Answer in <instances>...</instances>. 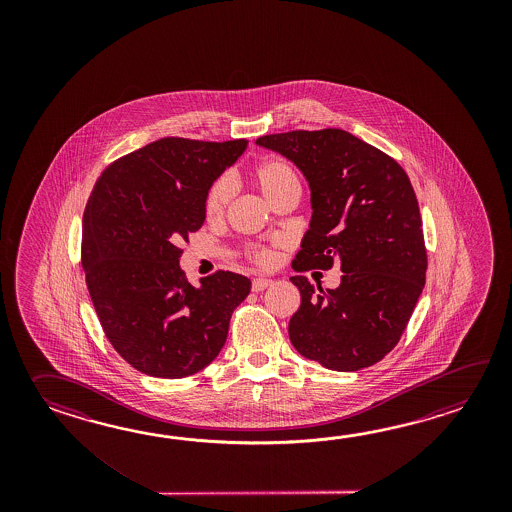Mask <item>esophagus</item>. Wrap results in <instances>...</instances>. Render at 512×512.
I'll return each instance as SVG.
<instances>
[{"instance_id":"34e87169","label":"esophagus","mask_w":512,"mask_h":512,"mask_svg":"<svg viewBox=\"0 0 512 512\" xmlns=\"http://www.w3.org/2000/svg\"><path fill=\"white\" fill-rule=\"evenodd\" d=\"M271 285L272 280H269V278H256V280L252 282V291H254V293H260V291L271 287Z\"/></svg>"}]
</instances>
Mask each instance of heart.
Returning <instances> with one entry per match:
<instances>
[{
  "mask_svg": "<svg viewBox=\"0 0 512 512\" xmlns=\"http://www.w3.org/2000/svg\"><path fill=\"white\" fill-rule=\"evenodd\" d=\"M252 181L260 188L261 194L271 201L272 197L282 194L289 188H298V175L294 172L293 166L283 161V159H265L254 166L252 170ZM230 197H232V185L229 179L221 177L214 185L208 188L207 197H205V214L208 218H219L227 210ZM254 260L258 263H269L271 261V252L256 251Z\"/></svg>",
  "mask_w": 512,
  "mask_h": 512,
  "instance_id": "obj_1",
  "label": "heart"
}]
</instances>
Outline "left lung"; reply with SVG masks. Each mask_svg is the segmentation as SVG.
Wrapping results in <instances>:
<instances>
[{
    "mask_svg": "<svg viewBox=\"0 0 512 512\" xmlns=\"http://www.w3.org/2000/svg\"><path fill=\"white\" fill-rule=\"evenodd\" d=\"M282 153L304 174L313 216L294 271L340 263L337 289L293 276L302 304L289 338L305 359L327 370L373 366L403 335L426 278L419 203L408 175L390 155L348 131H287L256 141Z\"/></svg>",
    "mask_w": 512,
    "mask_h": 512,
    "instance_id": "left-lung-1",
    "label": "left lung"
}]
</instances>
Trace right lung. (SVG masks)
<instances>
[{
	"instance_id": "obj_1",
	"label": "right lung",
	"mask_w": 512,
	"mask_h": 512,
	"mask_svg": "<svg viewBox=\"0 0 512 512\" xmlns=\"http://www.w3.org/2000/svg\"><path fill=\"white\" fill-rule=\"evenodd\" d=\"M247 141L164 137L109 164L82 218L87 291L111 346L135 370L183 379L207 368L251 280L218 271L194 287L181 241L205 223L208 188Z\"/></svg>"
}]
</instances>
